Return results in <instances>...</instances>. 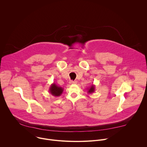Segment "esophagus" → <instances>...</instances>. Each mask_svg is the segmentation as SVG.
<instances>
[{"mask_svg": "<svg viewBox=\"0 0 147 147\" xmlns=\"http://www.w3.org/2000/svg\"><path fill=\"white\" fill-rule=\"evenodd\" d=\"M77 81H70L69 82L70 84H77Z\"/></svg>", "mask_w": 147, "mask_h": 147, "instance_id": "34e87169", "label": "esophagus"}]
</instances>
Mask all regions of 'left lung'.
<instances>
[{
	"label": "left lung",
	"instance_id": "left-lung-1",
	"mask_svg": "<svg viewBox=\"0 0 147 147\" xmlns=\"http://www.w3.org/2000/svg\"><path fill=\"white\" fill-rule=\"evenodd\" d=\"M87 92L88 94H92L93 92H95V85L92 84L91 86H90V87L87 88Z\"/></svg>",
	"mask_w": 147,
	"mask_h": 147
}]
</instances>
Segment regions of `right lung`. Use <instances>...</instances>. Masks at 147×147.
I'll list each match as a JSON object with an SVG mask.
<instances>
[{"label": "right lung", "instance_id": "1", "mask_svg": "<svg viewBox=\"0 0 147 147\" xmlns=\"http://www.w3.org/2000/svg\"><path fill=\"white\" fill-rule=\"evenodd\" d=\"M63 88H62L57 85H56L55 83H52L51 85L49 91V93L55 96H59L61 95V94L63 92Z\"/></svg>", "mask_w": 147, "mask_h": 147}]
</instances>
